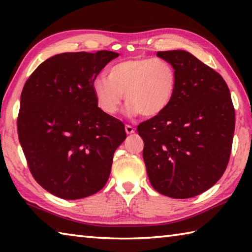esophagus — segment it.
Here are the masks:
<instances>
[{"label":"esophagus","instance_id":"obj_1","mask_svg":"<svg viewBox=\"0 0 252 252\" xmlns=\"http://www.w3.org/2000/svg\"><path fill=\"white\" fill-rule=\"evenodd\" d=\"M126 134H132V133H134V127L132 126L126 125Z\"/></svg>","mask_w":252,"mask_h":252}]
</instances>
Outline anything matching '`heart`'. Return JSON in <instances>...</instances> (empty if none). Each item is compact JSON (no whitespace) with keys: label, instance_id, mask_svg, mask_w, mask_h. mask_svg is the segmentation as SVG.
Here are the masks:
<instances>
[{"label":"heart","instance_id":"1","mask_svg":"<svg viewBox=\"0 0 252 252\" xmlns=\"http://www.w3.org/2000/svg\"><path fill=\"white\" fill-rule=\"evenodd\" d=\"M104 76H97L92 91L99 108L109 116L120 110L123 94L126 112L134 117H155L171 104L177 91L178 75L169 61L160 58H132L114 63Z\"/></svg>","mask_w":252,"mask_h":252}]
</instances>
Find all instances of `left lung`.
<instances>
[{"label":"left lung","mask_w":252,"mask_h":252,"mask_svg":"<svg viewBox=\"0 0 252 252\" xmlns=\"http://www.w3.org/2000/svg\"><path fill=\"white\" fill-rule=\"evenodd\" d=\"M157 55L178 75L177 91L163 112L138 126L151 186L176 199L204 192L227 168L234 132V108L218 72L183 50Z\"/></svg>","instance_id":"left-lung-1"}]
</instances>
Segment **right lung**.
<instances>
[{
  "label": "right lung",
  "instance_id": "right-lung-1",
  "mask_svg": "<svg viewBox=\"0 0 252 252\" xmlns=\"http://www.w3.org/2000/svg\"><path fill=\"white\" fill-rule=\"evenodd\" d=\"M112 51L61 53L45 60L25 82L18 134L33 178L55 197L76 200L108 181L125 125L97 108L92 83Z\"/></svg>",
  "mask_w": 252,
  "mask_h": 252
}]
</instances>
